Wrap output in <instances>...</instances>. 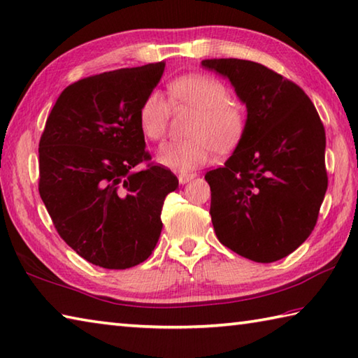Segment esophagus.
<instances>
[{
    "mask_svg": "<svg viewBox=\"0 0 358 358\" xmlns=\"http://www.w3.org/2000/svg\"><path fill=\"white\" fill-rule=\"evenodd\" d=\"M197 177V173H180L178 175V181H180V185H186V183H189L191 180H194Z\"/></svg>",
    "mask_w": 358,
    "mask_h": 358,
    "instance_id": "34e87169",
    "label": "esophagus"
}]
</instances>
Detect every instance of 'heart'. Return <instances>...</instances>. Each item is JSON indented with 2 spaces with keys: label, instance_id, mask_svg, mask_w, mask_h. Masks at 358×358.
<instances>
[{
  "label": "heart",
  "instance_id": "heart-1",
  "mask_svg": "<svg viewBox=\"0 0 358 358\" xmlns=\"http://www.w3.org/2000/svg\"><path fill=\"white\" fill-rule=\"evenodd\" d=\"M169 94L175 105L197 109L187 134L189 139L167 142L157 158L162 166L178 172H189L210 162L216 148L229 152L241 139L244 114L230 103L225 84L211 75L187 73L169 84ZM171 106L159 90H152L142 100L138 111L141 133L150 141H159L166 134Z\"/></svg>",
  "mask_w": 358,
  "mask_h": 358
}]
</instances>
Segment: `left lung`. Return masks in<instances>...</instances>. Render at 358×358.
Returning a JSON list of instances; mask_svg holds the SVG:
<instances>
[{
    "label": "left lung",
    "instance_id": "8db88e82",
    "mask_svg": "<svg viewBox=\"0 0 358 358\" xmlns=\"http://www.w3.org/2000/svg\"><path fill=\"white\" fill-rule=\"evenodd\" d=\"M201 67L229 78L247 108L235 152L205 175L214 231L238 255L277 262L316 225L327 191L324 125L297 84L262 64L205 59Z\"/></svg>",
    "mask_w": 358,
    "mask_h": 358
}]
</instances>
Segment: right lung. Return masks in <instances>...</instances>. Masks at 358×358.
<instances>
[{"instance_id":"right-lung-1","label":"right lung","mask_w":358,"mask_h":358,"mask_svg":"<svg viewBox=\"0 0 358 358\" xmlns=\"http://www.w3.org/2000/svg\"><path fill=\"white\" fill-rule=\"evenodd\" d=\"M166 64L119 69L62 90L38 142V192L59 236L105 269H128L152 255L161 211L178 180L150 161L138 123L142 100Z\"/></svg>"}]
</instances>
